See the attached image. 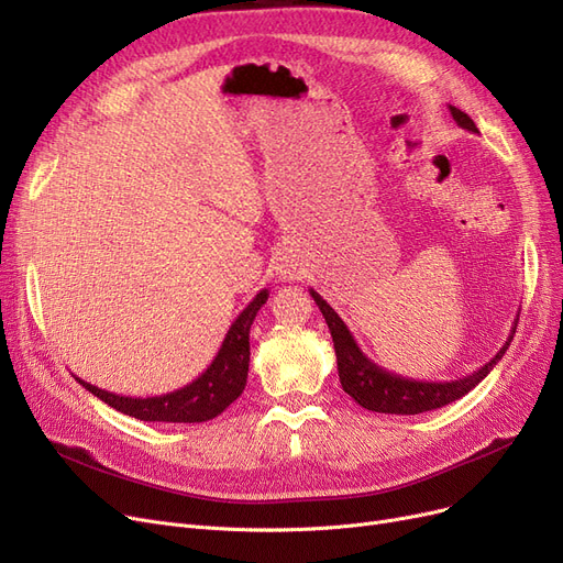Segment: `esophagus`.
Listing matches in <instances>:
<instances>
[{"label": "esophagus", "instance_id": "obj_1", "mask_svg": "<svg viewBox=\"0 0 563 563\" xmlns=\"http://www.w3.org/2000/svg\"><path fill=\"white\" fill-rule=\"evenodd\" d=\"M276 274L283 278V280H289V278H295L297 276V266L289 262L287 257H280L278 262H276Z\"/></svg>", "mask_w": 563, "mask_h": 563}]
</instances>
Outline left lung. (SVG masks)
<instances>
[{
    "mask_svg": "<svg viewBox=\"0 0 563 563\" xmlns=\"http://www.w3.org/2000/svg\"><path fill=\"white\" fill-rule=\"evenodd\" d=\"M450 115L454 122L460 124L462 130H468L477 134L475 122L460 109L450 107ZM310 297L316 299L318 308L322 310V316L327 320V327L331 331V339H334V350H336V364H339V378L343 389L355 399L362 408L373 410V412H389V415H420L427 410L443 408L456 399H462L464 394H468L477 383L487 378V373L501 362L506 355V350L515 336L517 322L510 329V336L504 343V347L496 352V355L477 371H473L471 376L456 378L450 383H427V380H412L397 376V373L385 371L376 362H371L362 347L357 345L355 336L350 334L347 324L339 318V313L331 308L313 287L308 289ZM519 320V316H517Z\"/></svg>",
    "mask_w": 563,
    "mask_h": 563,
    "instance_id": "1",
    "label": "left lung"
}]
</instances>
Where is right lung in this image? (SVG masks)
<instances>
[{
  "label": "right lung",
  "instance_id": "obj_1",
  "mask_svg": "<svg viewBox=\"0 0 563 563\" xmlns=\"http://www.w3.org/2000/svg\"><path fill=\"white\" fill-rule=\"evenodd\" d=\"M268 299V289H260L257 297L250 301L241 316L229 327L227 336L218 350L216 360L211 362L199 378L180 389L159 397H122L107 389H99L86 380L76 378L97 399L109 404L111 408L130 415V418L143 422H206L213 420L229 406L234 404L247 380V364H250V327L257 318L260 308Z\"/></svg>",
  "mask_w": 563,
  "mask_h": 563
}]
</instances>
